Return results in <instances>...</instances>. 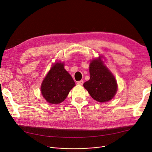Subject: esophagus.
<instances>
[{
  "label": "esophagus",
  "mask_w": 152,
  "mask_h": 152,
  "mask_svg": "<svg viewBox=\"0 0 152 152\" xmlns=\"http://www.w3.org/2000/svg\"><path fill=\"white\" fill-rule=\"evenodd\" d=\"M83 83H84V82L82 80L81 81H79L77 82V84H78V85H83Z\"/></svg>",
  "instance_id": "34e87169"
}]
</instances>
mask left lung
<instances>
[{"label":"left lung","mask_w":152,"mask_h":152,"mask_svg":"<svg viewBox=\"0 0 152 152\" xmlns=\"http://www.w3.org/2000/svg\"><path fill=\"white\" fill-rule=\"evenodd\" d=\"M101 57L100 56L90 63V79L83 86L94 100L102 103L113 98L118 85L115 77L104 65Z\"/></svg>","instance_id":"obj_1"}]
</instances>
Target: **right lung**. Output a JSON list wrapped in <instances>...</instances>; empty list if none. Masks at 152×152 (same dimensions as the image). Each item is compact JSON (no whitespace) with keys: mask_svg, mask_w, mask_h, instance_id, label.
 <instances>
[{"mask_svg":"<svg viewBox=\"0 0 152 152\" xmlns=\"http://www.w3.org/2000/svg\"><path fill=\"white\" fill-rule=\"evenodd\" d=\"M75 83L64 68V63L54 64L44 79L41 84L42 95L51 104H59L64 101Z\"/></svg>","mask_w":152,"mask_h":152,"instance_id":"obj_1","label":"right lung"}]
</instances>
